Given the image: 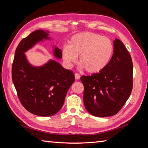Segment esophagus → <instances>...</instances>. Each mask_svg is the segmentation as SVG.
Listing matches in <instances>:
<instances>
[{
    "label": "esophagus",
    "instance_id": "34e87169",
    "mask_svg": "<svg viewBox=\"0 0 148 148\" xmlns=\"http://www.w3.org/2000/svg\"><path fill=\"white\" fill-rule=\"evenodd\" d=\"M75 77L76 79H79L80 78V75L78 73H75Z\"/></svg>",
    "mask_w": 148,
    "mask_h": 148
}]
</instances>
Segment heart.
I'll return each mask as SVG.
<instances>
[{
  "mask_svg": "<svg viewBox=\"0 0 148 148\" xmlns=\"http://www.w3.org/2000/svg\"><path fill=\"white\" fill-rule=\"evenodd\" d=\"M114 47L107 37L89 32L75 34L62 49V58L68 66L77 60L81 69L92 74L99 73L104 70L112 58Z\"/></svg>",
  "mask_w": 148,
  "mask_h": 148,
  "instance_id": "1",
  "label": "heart"
}]
</instances>
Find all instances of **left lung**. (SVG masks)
Listing matches in <instances>:
<instances>
[{
    "instance_id": "8db88e82",
    "label": "left lung",
    "mask_w": 148,
    "mask_h": 148,
    "mask_svg": "<svg viewBox=\"0 0 148 148\" xmlns=\"http://www.w3.org/2000/svg\"><path fill=\"white\" fill-rule=\"evenodd\" d=\"M112 58L99 73L82 76L83 101L89 114L99 117L117 114L127 102L133 88V62L123 43L114 41Z\"/></svg>"
}]
</instances>
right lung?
I'll use <instances>...</instances> for the list:
<instances>
[{
  "mask_svg": "<svg viewBox=\"0 0 148 148\" xmlns=\"http://www.w3.org/2000/svg\"><path fill=\"white\" fill-rule=\"evenodd\" d=\"M49 33L36 30L22 39L16 49L12 69V81L21 104L29 112L41 117L52 116L61 109L75 81L73 71L56 60L34 66L26 59L25 52L43 39H50ZM53 56L62 57V51L56 46Z\"/></svg>",
  "mask_w": 148,
  "mask_h": 148,
  "instance_id": "obj_1",
  "label": "right lung"
}]
</instances>
